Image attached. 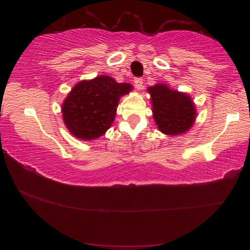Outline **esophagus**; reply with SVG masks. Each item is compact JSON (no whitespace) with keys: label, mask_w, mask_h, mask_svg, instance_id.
I'll list each match as a JSON object with an SVG mask.
<instances>
[{"label":"esophagus","mask_w":250,"mask_h":250,"mask_svg":"<svg viewBox=\"0 0 250 250\" xmlns=\"http://www.w3.org/2000/svg\"><path fill=\"white\" fill-rule=\"evenodd\" d=\"M142 84H143L142 78H135V80H134V85H135V87L138 88V90H141L142 86H143Z\"/></svg>","instance_id":"34e87169"}]
</instances>
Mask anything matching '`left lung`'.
Masks as SVG:
<instances>
[{
    "mask_svg": "<svg viewBox=\"0 0 250 250\" xmlns=\"http://www.w3.org/2000/svg\"><path fill=\"white\" fill-rule=\"evenodd\" d=\"M151 95L152 114L159 131L166 135H180L192 127L196 121V105L182 92L170 90L166 84L148 87Z\"/></svg>",
    "mask_w": 250,
    "mask_h": 250,
    "instance_id": "1",
    "label": "left lung"
}]
</instances>
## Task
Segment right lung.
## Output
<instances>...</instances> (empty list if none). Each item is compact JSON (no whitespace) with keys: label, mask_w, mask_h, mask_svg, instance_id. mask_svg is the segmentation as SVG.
Listing matches in <instances>:
<instances>
[{"label":"right lung","mask_w":250,"mask_h":250,"mask_svg":"<svg viewBox=\"0 0 250 250\" xmlns=\"http://www.w3.org/2000/svg\"><path fill=\"white\" fill-rule=\"evenodd\" d=\"M132 87L107 75L77 83L61 108L68 131L85 141L100 138L115 121L119 98L129 93Z\"/></svg>","instance_id":"1"}]
</instances>
